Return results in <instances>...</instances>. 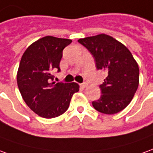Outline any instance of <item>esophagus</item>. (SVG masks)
Masks as SVG:
<instances>
[{"label": "esophagus", "mask_w": 153, "mask_h": 153, "mask_svg": "<svg viewBox=\"0 0 153 153\" xmlns=\"http://www.w3.org/2000/svg\"><path fill=\"white\" fill-rule=\"evenodd\" d=\"M81 86H82V88H85V87L88 86V84H87L86 82H84V83H82V84H81Z\"/></svg>", "instance_id": "esophagus-1"}]
</instances>
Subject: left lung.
<instances>
[{
	"mask_svg": "<svg viewBox=\"0 0 153 153\" xmlns=\"http://www.w3.org/2000/svg\"><path fill=\"white\" fill-rule=\"evenodd\" d=\"M78 42L93 55L96 68L107 73L100 85L101 96L92 102L100 113L114 114L128 105L139 83V68L133 55L113 37L101 33Z\"/></svg>",
	"mask_w": 153,
	"mask_h": 153,
	"instance_id": "1",
	"label": "left lung"
}]
</instances>
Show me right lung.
Masks as SVG:
<instances>
[{"mask_svg":"<svg viewBox=\"0 0 153 153\" xmlns=\"http://www.w3.org/2000/svg\"><path fill=\"white\" fill-rule=\"evenodd\" d=\"M71 39L45 36L27 48L17 71V84L23 100L40 117L52 119L67 111L77 83H55L53 72L60 71L62 50Z\"/></svg>","mask_w":153,"mask_h":153,"instance_id":"right-lung-1","label":"right lung"}]
</instances>
